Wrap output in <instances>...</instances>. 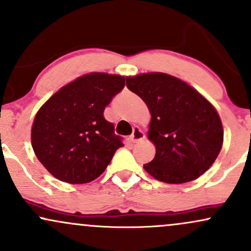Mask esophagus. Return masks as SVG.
<instances>
[{"instance_id": "esophagus-1", "label": "esophagus", "mask_w": 251, "mask_h": 251, "mask_svg": "<svg viewBox=\"0 0 251 251\" xmlns=\"http://www.w3.org/2000/svg\"><path fill=\"white\" fill-rule=\"evenodd\" d=\"M144 138H145V134H144V132L140 129L139 127H134L133 129V133L131 134V140L133 143H137V142H140V140H143Z\"/></svg>"}]
</instances>
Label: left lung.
<instances>
[{
	"label": "left lung",
	"instance_id": "obj_1",
	"mask_svg": "<svg viewBox=\"0 0 251 251\" xmlns=\"http://www.w3.org/2000/svg\"><path fill=\"white\" fill-rule=\"evenodd\" d=\"M151 113L149 139L155 155L144 169L157 180H195L214 164L223 144V127L214 106L188 83L165 73L126 77Z\"/></svg>",
	"mask_w": 251,
	"mask_h": 251
}]
</instances>
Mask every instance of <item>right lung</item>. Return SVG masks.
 Instances as JSON below:
<instances>
[{
    "instance_id": "1",
    "label": "right lung",
    "mask_w": 251,
    "mask_h": 251,
    "mask_svg": "<svg viewBox=\"0 0 251 251\" xmlns=\"http://www.w3.org/2000/svg\"><path fill=\"white\" fill-rule=\"evenodd\" d=\"M125 77L92 73L63 86L39 109L31 127L37 159L57 179L89 183L111 163L123 138L103 118Z\"/></svg>"
}]
</instances>
